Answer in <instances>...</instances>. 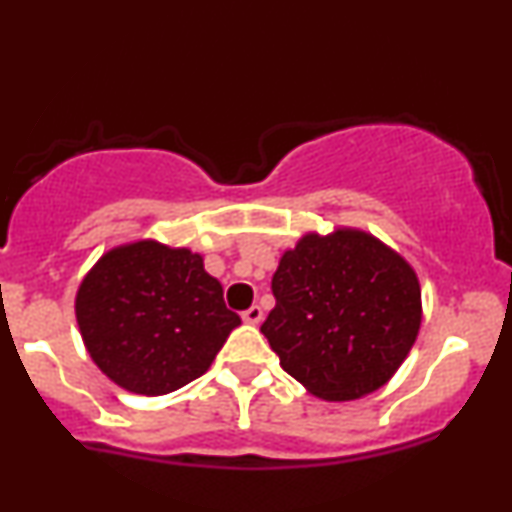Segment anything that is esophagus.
I'll return each mask as SVG.
<instances>
[{"instance_id": "34e87169", "label": "esophagus", "mask_w": 512, "mask_h": 512, "mask_svg": "<svg viewBox=\"0 0 512 512\" xmlns=\"http://www.w3.org/2000/svg\"><path fill=\"white\" fill-rule=\"evenodd\" d=\"M262 307L260 305H252V307H248V310L243 312V322H248V324H260L262 322Z\"/></svg>"}]
</instances>
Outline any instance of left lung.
Masks as SVG:
<instances>
[{"label":"left lung","mask_w":512,"mask_h":512,"mask_svg":"<svg viewBox=\"0 0 512 512\" xmlns=\"http://www.w3.org/2000/svg\"><path fill=\"white\" fill-rule=\"evenodd\" d=\"M272 291L262 334L281 367L322 400L381 389L420 334L415 269L367 231L305 233L281 255Z\"/></svg>","instance_id":"left-lung-1"}]
</instances>
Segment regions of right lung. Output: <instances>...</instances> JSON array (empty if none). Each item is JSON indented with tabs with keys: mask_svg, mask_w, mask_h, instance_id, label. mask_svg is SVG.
I'll use <instances>...</instances> for the list:
<instances>
[{
	"mask_svg": "<svg viewBox=\"0 0 512 512\" xmlns=\"http://www.w3.org/2000/svg\"><path fill=\"white\" fill-rule=\"evenodd\" d=\"M76 322L116 386L164 396L207 372L240 317L202 255L143 238L107 250L83 276Z\"/></svg>",
	"mask_w": 512,
	"mask_h": 512,
	"instance_id": "right-lung-1",
	"label": "right lung"
}]
</instances>
